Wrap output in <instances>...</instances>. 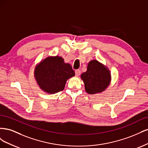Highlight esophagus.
Here are the masks:
<instances>
[{
  "instance_id": "esophagus-1",
  "label": "esophagus",
  "mask_w": 148,
  "mask_h": 148,
  "mask_svg": "<svg viewBox=\"0 0 148 148\" xmlns=\"http://www.w3.org/2000/svg\"><path fill=\"white\" fill-rule=\"evenodd\" d=\"M81 74V71L79 70H75V75L77 76V77H78V76Z\"/></svg>"
}]
</instances>
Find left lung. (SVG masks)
Here are the masks:
<instances>
[{
  "label": "left lung",
  "mask_w": 148,
  "mask_h": 148,
  "mask_svg": "<svg viewBox=\"0 0 148 148\" xmlns=\"http://www.w3.org/2000/svg\"><path fill=\"white\" fill-rule=\"evenodd\" d=\"M86 92L95 95L104 91L110 83V71L107 66L96 60L88 63L87 70L81 75Z\"/></svg>",
  "instance_id": "1"
}]
</instances>
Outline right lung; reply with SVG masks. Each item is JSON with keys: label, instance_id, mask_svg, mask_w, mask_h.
Instances as JSON below:
<instances>
[{"label": "right lung", "instance_id": "obj_1", "mask_svg": "<svg viewBox=\"0 0 148 148\" xmlns=\"http://www.w3.org/2000/svg\"><path fill=\"white\" fill-rule=\"evenodd\" d=\"M34 77L39 88L49 94L64 90L67 79L75 76V71L59 56L48 57L36 66Z\"/></svg>", "mask_w": 148, "mask_h": 148}]
</instances>
